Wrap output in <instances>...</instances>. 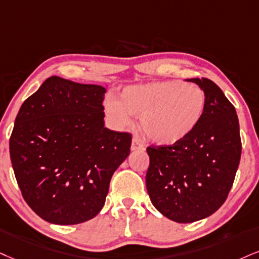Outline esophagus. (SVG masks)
Listing matches in <instances>:
<instances>
[{
    "label": "esophagus",
    "mask_w": 259,
    "mask_h": 259,
    "mask_svg": "<svg viewBox=\"0 0 259 259\" xmlns=\"http://www.w3.org/2000/svg\"><path fill=\"white\" fill-rule=\"evenodd\" d=\"M131 149H132V151H137V150H145V146L139 139L135 138L132 140V146H131Z\"/></svg>",
    "instance_id": "esophagus-1"
}]
</instances>
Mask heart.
<instances>
[{
	"label": "heart",
	"mask_w": 259,
	"mask_h": 259,
	"mask_svg": "<svg viewBox=\"0 0 259 259\" xmlns=\"http://www.w3.org/2000/svg\"><path fill=\"white\" fill-rule=\"evenodd\" d=\"M206 96L203 89L184 81H159L130 86L120 101L105 102L108 117L119 127L138 116L140 128L150 140L171 145L186 138L202 119Z\"/></svg>",
	"instance_id": "obj_1"
}]
</instances>
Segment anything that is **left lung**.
I'll use <instances>...</instances> for the list:
<instances>
[{
  "instance_id": "left-lung-1",
  "label": "left lung",
  "mask_w": 259,
  "mask_h": 259,
  "mask_svg": "<svg viewBox=\"0 0 259 259\" xmlns=\"http://www.w3.org/2000/svg\"><path fill=\"white\" fill-rule=\"evenodd\" d=\"M203 89L205 110L186 138L171 145H149L146 188L151 203L179 223L205 219L227 199L241 156L234 105L206 78L187 79Z\"/></svg>"
}]
</instances>
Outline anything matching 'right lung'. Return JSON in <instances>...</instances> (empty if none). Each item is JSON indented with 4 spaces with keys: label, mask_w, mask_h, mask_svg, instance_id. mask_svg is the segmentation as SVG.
<instances>
[{
    "label": "right lung",
    "mask_w": 259,
    "mask_h": 259,
    "mask_svg": "<svg viewBox=\"0 0 259 259\" xmlns=\"http://www.w3.org/2000/svg\"><path fill=\"white\" fill-rule=\"evenodd\" d=\"M105 89L50 76L21 105L9 154L28 206L55 225L94 219L132 136L104 127Z\"/></svg>",
    "instance_id": "right-lung-1"
}]
</instances>
